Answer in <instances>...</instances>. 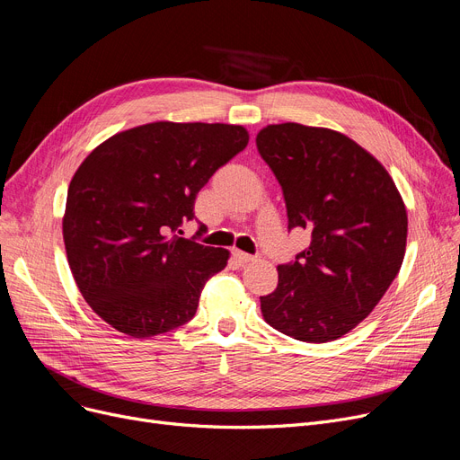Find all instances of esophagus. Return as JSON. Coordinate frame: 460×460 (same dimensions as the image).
I'll use <instances>...</instances> for the list:
<instances>
[{"label": "esophagus", "mask_w": 460, "mask_h": 460, "mask_svg": "<svg viewBox=\"0 0 460 460\" xmlns=\"http://www.w3.org/2000/svg\"><path fill=\"white\" fill-rule=\"evenodd\" d=\"M233 257H234V261L238 263V265H246V263H252L253 261V255H250V253H244V252H241V250H234L233 252Z\"/></svg>", "instance_id": "1"}]
</instances>
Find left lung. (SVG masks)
<instances>
[{
  "label": "left lung",
  "instance_id": "8db88e82",
  "mask_svg": "<svg viewBox=\"0 0 460 460\" xmlns=\"http://www.w3.org/2000/svg\"><path fill=\"white\" fill-rule=\"evenodd\" d=\"M255 145L282 186L288 229L310 246L278 265L261 296L265 322L295 341L322 344L374 310L401 270L408 216L393 178L351 138L325 128L276 124Z\"/></svg>",
  "mask_w": 460,
  "mask_h": 460
}]
</instances>
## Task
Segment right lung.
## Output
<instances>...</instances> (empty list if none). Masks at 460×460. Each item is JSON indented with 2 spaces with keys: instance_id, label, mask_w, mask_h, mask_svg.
Here are the masks:
<instances>
[{
  "instance_id": "right-lung-1",
  "label": "right lung",
  "mask_w": 460,
  "mask_h": 460,
  "mask_svg": "<svg viewBox=\"0 0 460 460\" xmlns=\"http://www.w3.org/2000/svg\"><path fill=\"white\" fill-rule=\"evenodd\" d=\"M250 141L243 126L155 122L111 137L75 172L64 243L90 308L135 338L188 323L229 252L182 238L195 197Z\"/></svg>"
}]
</instances>
